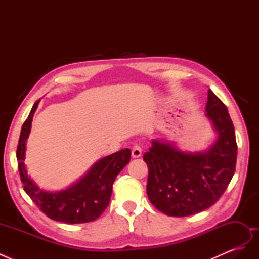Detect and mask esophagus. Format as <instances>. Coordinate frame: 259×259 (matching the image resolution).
<instances>
[{"label":"esophagus","mask_w":259,"mask_h":259,"mask_svg":"<svg viewBox=\"0 0 259 259\" xmlns=\"http://www.w3.org/2000/svg\"><path fill=\"white\" fill-rule=\"evenodd\" d=\"M132 156L134 159L139 158V156H142V148L138 144H135L132 148Z\"/></svg>","instance_id":"1"}]
</instances>
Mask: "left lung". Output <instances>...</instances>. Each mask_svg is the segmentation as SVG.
Instances as JSON below:
<instances>
[{
	"mask_svg": "<svg viewBox=\"0 0 259 259\" xmlns=\"http://www.w3.org/2000/svg\"><path fill=\"white\" fill-rule=\"evenodd\" d=\"M205 110L218 134L206 152L185 153L173 145L153 140L144 154L149 169L148 198L168 216H189L214 205L236 170L233 123L225 104L210 90Z\"/></svg>",
	"mask_w": 259,
	"mask_h": 259,
	"instance_id": "8db88e82",
	"label": "left lung"
}]
</instances>
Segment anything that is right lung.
Listing matches in <instances>:
<instances>
[{"mask_svg": "<svg viewBox=\"0 0 259 259\" xmlns=\"http://www.w3.org/2000/svg\"><path fill=\"white\" fill-rule=\"evenodd\" d=\"M38 101L30 111L22 125L17 146L18 169L23 190L41 211L53 221L66 224H84L95 221L109 205L112 194V185L117 174L131 160L130 149L98 161L81 180L59 192H48L40 189L30 176L25 166L26 142L31 130V122Z\"/></svg>", "mask_w": 259, "mask_h": 259, "instance_id": "1", "label": "right lung"}]
</instances>
